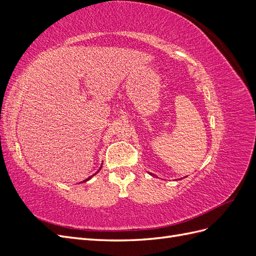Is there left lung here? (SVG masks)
<instances>
[{
    "label": "left lung",
    "mask_w": 256,
    "mask_h": 256,
    "mask_svg": "<svg viewBox=\"0 0 256 256\" xmlns=\"http://www.w3.org/2000/svg\"><path fill=\"white\" fill-rule=\"evenodd\" d=\"M150 175H152V173H150Z\"/></svg>",
    "instance_id": "left-lung-1"
}]
</instances>
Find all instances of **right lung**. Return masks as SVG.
Instances as JSON below:
<instances>
[{"mask_svg":"<svg viewBox=\"0 0 256 256\" xmlns=\"http://www.w3.org/2000/svg\"><path fill=\"white\" fill-rule=\"evenodd\" d=\"M102 166H100V168H99V170H98V172L100 171V170H102ZM98 172H97V173H98ZM94 175H95V174H94ZM94 175H92V176H94ZM92 176H90L88 178H86V180H83V182H88V180H90V178H92Z\"/></svg>","mask_w":256,"mask_h":256,"instance_id":"right-lung-1","label":"right lung"}]
</instances>
